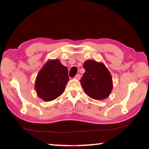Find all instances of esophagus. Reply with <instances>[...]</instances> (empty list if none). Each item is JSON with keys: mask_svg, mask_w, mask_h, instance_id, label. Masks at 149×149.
<instances>
[{"mask_svg": "<svg viewBox=\"0 0 149 149\" xmlns=\"http://www.w3.org/2000/svg\"><path fill=\"white\" fill-rule=\"evenodd\" d=\"M75 79H80L81 75H80V74H77V75L75 76Z\"/></svg>", "mask_w": 149, "mask_h": 149, "instance_id": "obj_1", "label": "esophagus"}]
</instances>
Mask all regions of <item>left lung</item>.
<instances>
[{
  "label": "left lung",
  "mask_w": 149,
  "mask_h": 149,
  "mask_svg": "<svg viewBox=\"0 0 149 149\" xmlns=\"http://www.w3.org/2000/svg\"><path fill=\"white\" fill-rule=\"evenodd\" d=\"M85 72L79 81L85 93L95 100H103L109 97L113 88L112 77L102 62L89 60L84 64Z\"/></svg>",
  "instance_id": "1"
}]
</instances>
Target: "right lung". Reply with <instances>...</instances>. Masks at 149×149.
Listing matches in <instances>:
<instances>
[{"label":"right lung","instance_id":"obj_1","mask_svg":"<svg viewBox=\"0 0 149 149\" xmlns=\"http://www.w3.org/2000/svg\"><path fill=\"white\" fill-rule=\"evenodd\" d=\"M68 81L67 68L63 65L58 59L49 60L37 75L35 90L40 99L49 102L64 93Z\"/></svg>","mask_w":149,"mask_h":149}]
</instances>
